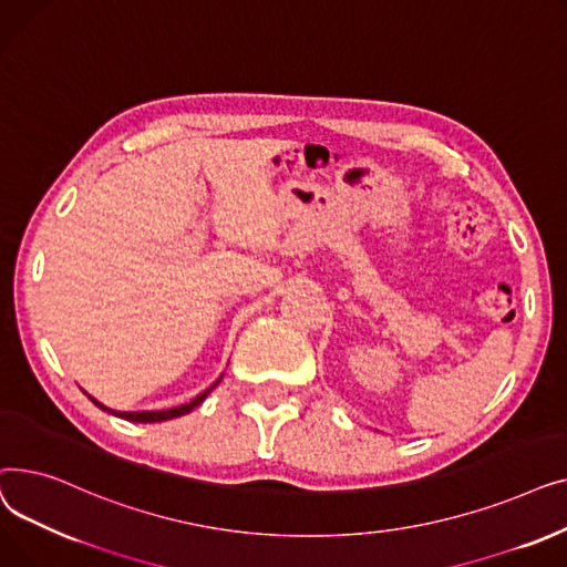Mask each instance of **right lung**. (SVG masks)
<instances>
[{
	"label": "right lung",
	"mask_w": 567,
	"mask_h": 567,
	"mask_svg": "<svg viewBox=\"0 0 567 567\" xmlns=\"http://www.w3.org/2000/svg\"><path fill=\"white\" fill-rule=\"evenodd\" d=\"M220 381V379H218ZM218 381L212 385V389H206L204 393H199L193 402H188V404H182V406H174V409H167V411H135V413H122V411H112V409H107V406H103L101 402H96L94 398H92V402L96 404V406H101L103 411H110V413H114V415H118V419H126V421H131V423H161V421H169V419H178V415H184V413H188V411H193L197 404H202L204 402V398L212 393L216 385H218Z\"/></svg>",
	"instance_id": "add662e5"
}]
</instances>
